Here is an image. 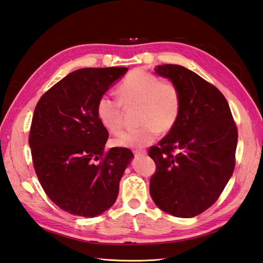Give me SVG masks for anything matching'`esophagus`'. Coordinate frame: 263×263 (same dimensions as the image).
Returning a JSON list of instances; mask_svg holds the SVG:
<instances>
[{
  "label": "esophagus",
  "mask_w": 263,
  "mask_h": 263,
  "mask_svg": "<svg viewBox=\"0 0 263 263\" xmlns=\"http://www.w3.org/2000/svg\"><path fill=\"white\" fill-rule=\"evenodd\" d=\"M135 156H145L146 155V150H135L134 151Z\"/></svg>",
  "instance_id": "34e87169"
}]
</instances>
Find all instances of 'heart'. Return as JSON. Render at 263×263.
<instances>
[{
	"label": "heart",
	"instance_id": "heart-1",
	"mask_svg": "<svg viewBox=\"0 0 263 263\" xmlns=\"http://www.w3.org/2000/svg\"><path fill=\"white\" fill-rule=\"evenodd\" d=\"M118 100L102 95L97 104L101 124L110 133L123 128L125 108L138 107V121L142 125L136 130L125 132L114 139L124 148H142L157 139L159 132L168 133L176 126L182 107L179 86L170 80L160 81L157 76L136 69L128 73L117 87Z\"/></svg>",
	"mask_w": 263,
	"mask_h": 263
}]
</instances>
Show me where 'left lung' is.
Segmentation results:
<instances>
[{"label":"left lung","mask_w":263,"mask_h":263,"mask_svg":"<svg viewBox=\"0 0 263 263\" xmlns=\"http://www.w3.org/2000/svg\"><path fill=\"white\" fill-rule=\"evenodd\" d=\"M155 71L179 86L182 107L176 126L149 149L156 163L150 195L165 213L194 217L217 201L233 176L237 127L216 86L182 66H157Z\"/></svg>","instance_id":"obj_1"}]
</instances>
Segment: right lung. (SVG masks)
<instances>
[{"mask_svg": "<svg viewBox=\"0 0 263 263\" xmlns=\"http://www.w3.org/2000/svg\"><path fill=\"white\" fill-rule=\"evenodd\" d=\"M127 70H76L50 87L35 107L28 139L35 172L45 193L69 214L95 217L116 201L134 155L123 147L105 153L108 132L97 104Z\"/></svg>", "mask_w": 263, "mask_h": 263, "instance_id": "add662e5", "label": "right lung"}]
</instances>
